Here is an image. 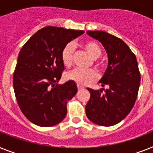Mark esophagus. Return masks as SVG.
I'll return each instance as SVG.
<instances>
[{"label": "esophagus", "mask_w": 153, "mask_h": 153, "mask_svg": "<svg viewBox=\"0 0 153 153\" xmlns=\"http://www.w3.org/2000/svg\"><path fill=\"white\" fill-rule=\"evenodd\" d=\"M77 89L78 90H82V89H84V87H82V86H80L79 84H77Z\"/></svg>", "instance_id": "obj_1"}]
</instances>
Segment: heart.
I'll return each instance as SVG.
<instances>
[{"mask_svg": "<svg viewBox=\"0 0 153 153\" xmlns=\"http://www.w3.org/2000/svg\"><path fill=\"white\" fill-rule=\"evenodd\" d=\"M84 49L92 58L97 59L102 55V49L98 43L94 40H86L84 43ZM75 52V45L73 42H69L63 47L61 51V59L63 65L65 67H70L74 61V55ZM95 65L102 68V63L95 62ZM65 78L67 80H71L79 85H85L94 82L98 79V74L94 69H82L76 68L65 74Z\"/></svg>", "mask_w": 153, "mask_h": 153, "instance_id": "b5f03b06", "label": "heart"}]
</instances>
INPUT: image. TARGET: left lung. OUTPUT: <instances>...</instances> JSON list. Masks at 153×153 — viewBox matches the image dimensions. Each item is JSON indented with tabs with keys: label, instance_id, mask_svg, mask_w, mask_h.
I'll return each mask as SVG.
<instances>
[{
	"label": "left lung",
	"instance_id": "8db88e82",
	"mask_svg": "<svg viewBox=\"0 0 153 153\" xmlns=\"http://www.w3.org/2000/svg\"><path fill=\"white\" fill-rule=\"evenodd\" d=\"M106 50L108 65L99 83L102 91L88 88L91 98L85 106L91 122L109 127L120 123L131 112L137 99L140 74L137 59L123 40L104 31H87Z\"/></svg>",
	"mask_w": 153,
	"mask_h": 153
}]
</instances>
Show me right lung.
<instances>
[{"label":"right lung","instance_id":"1","mask_svg":"<svg viewBox=\"0 0 153 153\" xmlns=\"http://www.w3.org/2000/svg\"><path fill=\"white\" fill-rule=\"evenodd\" d=\"M84 33L48 26L35 33L22 46L13 74L14 91L21 111L34 124L52 127L66 116V104L77 88L71 80L57 84L65 69L61 51Z\"/></svg>","mask_w":153,"mask_h":153}]
</instances>
